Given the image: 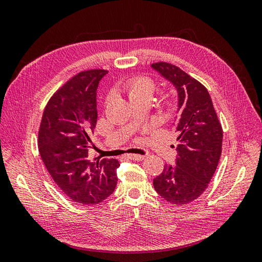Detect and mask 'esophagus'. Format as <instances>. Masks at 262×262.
I'll return each mask as SVG.
<instances>
[{
    "mask_svg": "<svg viewBox=\"0 0 262 262\" xmlns=\"http://www.w3.org/2000/svg\"><path fill=\"white\" fill-rule=\"evenodd\" d=\"M126 157L129 158V160H133V161H143L144 160V156L143 155H137V154H126Z\"/></svg>",
    "mask_w": 262,
    "mask_h": 262,
    "instance_id": "34e87169",
    "label": "esophagus"
}]
</instances>
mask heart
Segmentation results:
<instances>
[{
  "label": "heart",
  "mask_w": 262,
  "mask_h": 262,
  "mask_svg": "<svg viewBox=\"0 0 262 262\" xmlns=\"http://www.w3.org/2000/svg\"><path fill=\"white\" fill-rule=\"evenodd\" d=\"M122 89L130 99L140 96L152 97L155 91V83L149 77L136 76L125 81L122 85Z\"/></svg>",
  "instance_id": "b5f03b06"
}]
</instances>
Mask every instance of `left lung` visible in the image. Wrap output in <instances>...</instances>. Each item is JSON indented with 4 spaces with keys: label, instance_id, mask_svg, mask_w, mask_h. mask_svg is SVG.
Masks as SVG:
<instances>
[{
    "label": "left lung",
    "instance_id": "left-lung-1",
    "mask_svg": "<svg viewBox=\"0 0 262 262\" xmlns=\"http://www.w3.org/2000/svg\"><path fill=\"white\" fill-rule=\"evenodd\" d=\"M152 68L176 87L180 113L176 165H165L153 185L167 202L187 204L204 192L216 170L223 129L204 85L170 63L156 62Z\"/></svg>",
    "mask_w": 262,
    "mask_h": 262
}]
</instances>
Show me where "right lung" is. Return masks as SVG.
<instances>
[{
    "mask_svg": "<svg viewBox=\"0 0 262 262\" xmlns=\"http://www.w3.org/2000/svg\"><path fill=\"white\" fill-rule=\"evenodd\" d=\"M107 70L77 73L47 104L38 132V149L51 178L74 202L94 205L117 186L115 158L90 160L89 142L97 122L96 91Z\"/></svg>",
    "mask_w": 262,
    "mask_h": 262,
    "instance_id": "obj_1",
    "label": "right lung"
}]
</instances>
